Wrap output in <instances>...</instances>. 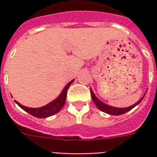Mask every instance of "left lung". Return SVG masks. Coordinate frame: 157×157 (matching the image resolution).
<instances>
[{
	"label": "left lung",
	"instance_id": "8db88e82",
	"mask_svg": "<svg viewBox=\"0 0 157 157\" xmlns=\"http://www.w3.org/2000/svg\"><path fill=\"white\" fill-rule=\"evenodd\" d=\"M91 96H92V101L94 102V103L96 104V106L101 111L106 113H109V114H111V115H121L123 113H125L128 112L129 110H131L133 108H135V106L138 105L140 102H141L142 99L144 98V97L142 98L140 100H139L138 102L135 103L134 105L130 106V107H128V108H114V107H112V106H109L108 104H105L104 102H102V101H100L97 97L95 96V94L93 93L92 90L91 89Z\"/></svg>",
	"mask_w": 157,
	"mask_h": 157
}]
</instances>
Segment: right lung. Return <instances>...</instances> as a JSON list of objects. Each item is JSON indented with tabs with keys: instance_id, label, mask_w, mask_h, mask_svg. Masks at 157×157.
<instances>
[{
	"instance_id": "add662e5",
	"label": "right lung",
	"mask_w": 157,
	"mask_h": 157,
	"mask_svg": "<svg viewBox=\"0 0 157 157\" xmlns=\"http://www.w3.org/2000/svg\"><path fill=\"white\" fill-rule=\"evenodd\" d=\"M74 82V80H72L71 82H70L65 86V88L63 89L62 92L59 94L58 98L55 99L54 101H52L51 102L48 103L47 105L43 106L41 108H37V109H33V108H28L25 106L20 104L18 102H17L15 100V102L17 105L22 109L24 111L27 113H30L31 115L34 116L36 118H47L49 116H52L59 112V110L64 107L65 103V100H66V94H67V90H68L69 86H71L72 82Z\"/></svg>"
}]
</instances>
